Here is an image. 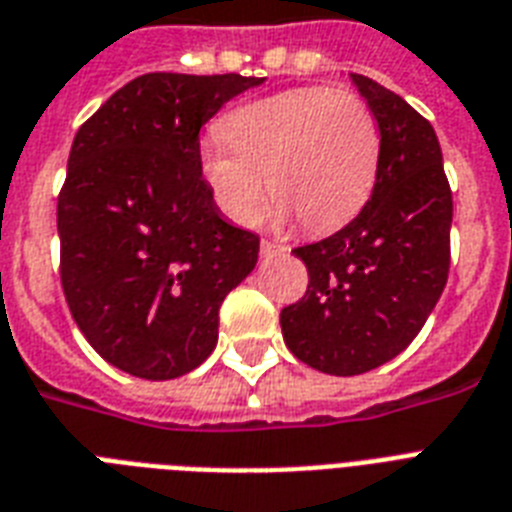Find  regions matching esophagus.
<instances>
[{"label": "esophagus", "mask_w": 512, "mask_h": 512, "mask_svg": "<svg viewBox=\"0 0 512 512\" xmlns=\"http://www.w3.org/2000/svg\"><path fill=\"white\" fill-rule=\"evenodd\" d=\"M279 252H287V247L279 244V241H271V239L260 241V255L263 257H273V255H279Z\"/></svg>", "instance_id": "obj_1"}]
</instances>
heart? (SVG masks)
Segmentation results:
<instances>
[{"label":"heart","mask_w":512,"mask_h":512,"mask_svg":"<svg viewBox=\"0 0 512 512\" xmlns=\"http://www.w3.org/2000/svg\"><path fill=\"white\" fill-rule=\"evenodd\" d=\"M380 151V124L361 95L311 84L233 108L220 135L201 143L199 162L233 223L255 225L271 191L281 217L329 233L369 201Z\"/></svg>","instance_id":"obj_1"}]
</instances>
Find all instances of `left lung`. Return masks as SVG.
<instances>
[{"instance_id":"left-lung-1","label":"left lung","mask_w":512,"mask_h":512,"mask_svg":"<svg viewBox=\"0 0 512 512\" xmlns=\"http://www.w3.org/2000/svg\"><path fill=\"white\" fill-rule=\"evenodd\" d=\"M380 124L372 199L345 228L292 249L308 289L281 311L287 348L319 372L377 369L417 337L449 276L452 188L430 122L401 95L350 74Z\"/></svg>"}]
</instances>
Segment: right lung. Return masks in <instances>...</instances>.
Masks as SVG:
<instances>
[{"label": "right lung", "mask_w": 512, "mask_h": 512, "mask_svg": "<svg viewBox=\"0 0 512 512\" xmlns=\"http://www.w3.org/2000/svg\"><path fill=\"white\" fill-rule=\"evenodd\" d=\"M241 74H143L79 127L58 196L60 284L76 327L116 369L175 380L212 353L225 295L260 236L220 217L199 130Z\"/></svg>", "instance_id": "obj_1"}]
</instances>
